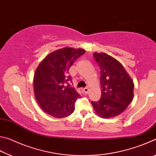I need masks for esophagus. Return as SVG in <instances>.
Returning a JSON list of instances; mask_svg holds the SVG:
<instances>
[{"label":"esophagus","mask_w":156,"mask_h":156,"mask_svg":"<svg viewBox=\"0 0 156 156\" xmlns=\"http://www.w3.org/2000/svg\"><path fill=\"white\" fill-rule=\"evenodd\" d=\"M83 92H84V94H88L89 93V89L87 88V87H86V88H84L83 89Z\"/></svg>","instance_id":"1"}]
</instances>
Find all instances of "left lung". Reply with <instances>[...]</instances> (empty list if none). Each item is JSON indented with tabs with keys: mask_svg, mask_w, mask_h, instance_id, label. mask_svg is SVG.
<instances>
[{
	"mask_svg": "<svg viewBox=\"0 0 156 156\" xmlns=\"http://www.w3.org/2000/svg\"><path fill=\"white\" fill-rule=\"evenodd\" d=\"M100 69L101 98L91 102L95 112L103 118L120 115L133 98L134 84L122 64L105 53H94Z\"/></svg>",
	"mask_w": 156,
	"mask_h": 156,
	"instance_id": "1",
	"label": "left lung"
}]
</instances>
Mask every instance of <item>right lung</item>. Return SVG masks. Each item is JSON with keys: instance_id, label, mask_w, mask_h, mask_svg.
Instances as JSON below:
<instances>
[{"instance_id": "right-lung-1", "label": "right lung", "mask_w": 156, "mask_h": 156, "mask_svg": "<svg viewBox=\"0 0 156 156\" xmlns=\"http://www.w3.org/2000/svg\"><path fill=\"white\" fill-rule=\"evenodd\" d=\"M85 50L66 47L56 50L42 60L34 76V89L39 106L47 114L56 118L67 117L74 112L80 98L76 89L66 85L72 80L69 69Z\"/></svg>"}]
</instances>
